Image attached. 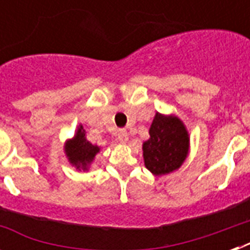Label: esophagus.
<instances>
[{
    "label": "esophagus",
    "mask_w": 250,
    "mask_h": 250,
    "mask_svg": "<svg viewBox=\"0 0 250 250\" xmlns=\"http://www.w3.org/2000/svg\"><path fill=\"white\" fill-rule=\"evenodd\" d=\"M118 140L121 141L122 144H125L128 141V132L125 129H119L118 131Z\"/></svg>",
    "instance_id": "obj_1"
}]
</instances>
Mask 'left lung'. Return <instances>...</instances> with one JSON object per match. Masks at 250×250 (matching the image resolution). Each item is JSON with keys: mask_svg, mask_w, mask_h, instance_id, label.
<instances>
[{"mask_svg": "<svg viewBox=\"0 0 250 250\" xmlns=\"http://www.w3.org/2000/svg\"><path fill=\"white\" fill-rule=\"evenodd\" d=\"M143 145L145 166L154 175H165L182 166L188 154L189 137L182 121L157 113Z\"/></svg>", "mask_w": 250, "mask_h": 250, "instance_id": "obj_1", "label": "left lung"}]
</instances>
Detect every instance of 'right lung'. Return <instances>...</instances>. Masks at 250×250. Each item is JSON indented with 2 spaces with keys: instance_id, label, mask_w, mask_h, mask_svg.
<instances>
[{
  "instance_id": "right-lung-1",
  "label": "right lung",
  "mask_w": 250,
  "mask_h": 250,
  "mask_svg": "<svg viewBox=\"0 0 250 250\" xmlns=\"http://www.w3.org/2000/svg\"><path fill=\"white\" fill-rule=\"evenodd\" d=\"M64 152L67 154L70 164L76 166V168L86 170L90 162L93 161L94 156L100 152V148L96 145H92L89 141H86L83 125H79L75 137L67 141V144L64 146Z\"/></svg>"
}]
</instances>
